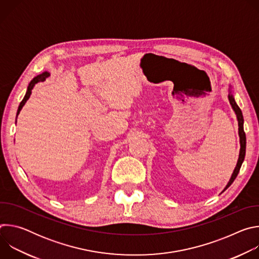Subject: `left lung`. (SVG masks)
Masks as SVG:
<instances>
[{"mask_svg": "<svg viewBox=\"0 0 259 259\" xmlns=\"http://www.w3.org/2000/svg\"><path fill=\"white\" fill-rule=\"evenodd\" d=\"M229 100H230V103L232 105V108L234 109V112L236 114V117H237V121H238V126H239V137H240V152H239V158H238V161H237V165L233 171V174L229 180V182L227 183L226 188L224 189V191L221 193H224L231 184L234 182V180L236 179L237 175L239 174V171H240V168L244 162V159H245V154H246V134L244 132V118H243V114H242V110L240 109V107L238 106L235 98H234V95L232 93V86L229 85Z\"/></svg>", "mask_w": 259, "mask_h": 259, "instance_id": "8db88e82", "label": "left lung"}]
</instances>
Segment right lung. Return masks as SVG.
I'll return each mask as SVG.
<instances>
[{
  "label": "right lung",
  "instance_id": "obj_1",
  "mask_svg": "<svg viewBox=\"0 0 259 259\" xmlns=\"http://www.w3.org/2000/svg\"><path fill=\"white\" fill-rule=\"evenodd\" d=\"M50 75V73L48 72V71H44V72H42L41 75H38L36 77H34L31 81H30V83L28 84V86H27V90H26V93H25V95H24V97H23V99H22V101L20 102V104H19V106H18V109H17V114H16V119H17V117H18V115H19V113H20V110H21V108L23 107V105L25 104V102L28 100V98L30 97V94H31V90L33 89V87H34V85L35 84H38L39 82H43L48 76Z\"/></svg>",
  "mask_w": 259,
  "mask_h": 259
}]
</instances>
